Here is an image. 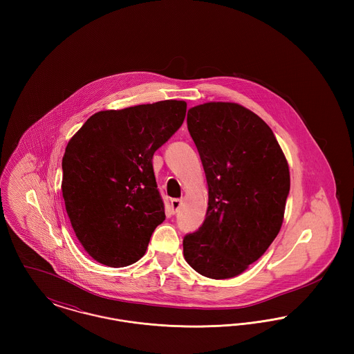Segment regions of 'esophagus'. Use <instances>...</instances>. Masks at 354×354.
<instances>
[{"mask_svg":"<svg viewBox=\"0 0 354 354\" xmlns=\"http://www.w3.org/2000/svg\"><path fill=\"white\" fill-rule=\"evenodd\" d=\"M182 204H183V203H182L180 199H172V201H171V208H172V212H174V214L179 212V209H180Z\"/></svg>","mask_w":354,"mask_h":354,"instance_id":"34e87169","label":"esophagus"}]
</instances>
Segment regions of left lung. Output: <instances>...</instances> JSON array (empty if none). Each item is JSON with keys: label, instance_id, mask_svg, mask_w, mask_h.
<instances>
[{"label": "left lung", "instance_id": "obj_1", "mask_svg": "<svg viewBox=\"0 0 354 354\" xmlns=\"http://www.w3.org/2000/svg\"><path fill=\"white\" fill-rule=\"evenodd\" d=\"M187 127L208 183L198 231L183 237L185 261L205 277L240 274L279 234L289 195V169L270 126L251 110L209 102L188 110Z\"/></svg>", "mask_w": 354, "mask_h": 354}]
</instances>
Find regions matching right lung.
Returning <instances> with one entry per match:
<instances>
[{"instance_id": "right-lung-1", "label": "right lung", "mask_w": 354, "mask_h": 354, "mask_svg": "<svg viewBox=\"0 0 354 354\" xmlns=\"http://www.w3.org/2000/svg\"><path fill=\"white\" fill-rule=\"evenodd\" d=\"M187 103L162 101L100 111L84 122L62 159V195L87 253L126 267L166 219L152 156L182 126Z\"/></svg>"}]
</instances>
